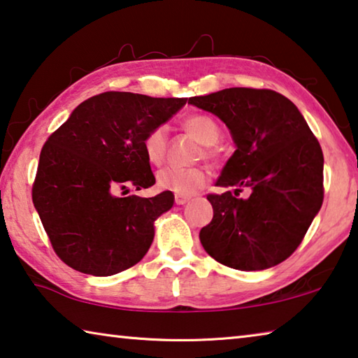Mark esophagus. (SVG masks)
<instances>
[{
  "mask_svg": "<svg viewBox=\"0 0 358 358\" xmlns=\"http://www.w3.org/2000/svg\"><path fill=\"white\" fill-rule=\"evenodd\" d=\"M187 201H189V197L187 196H178V194L175 196V203L177 205H185Z\"/></svg>",
  "mask_w": 358,
  "mask_h": 358,
  "instance_id": "34e87169",
  "label": "esophagus"
}]
</instances>
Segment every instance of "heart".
I'll list each match as a JSON object with an SVG mask.
<instances>
[{
  "mask_svg": "<svg viewBox=\"0 0 358 358\" xmlns=\"http://www.w3.org/2000/svg\"><path fill=\"white\" fill-rule=\"evenodd\" d=\"M183 128L205 145V155L213 156L211 147L217 143L221 129L216 121L208 115H191L185 118ZM167 151V129L164 126H156L143 138V153L151 164H161ZM208 171L202 166L178 167L167 166L156 173V185L164 191H171L178 196H189L208 181Z\"/></svg>",
  "mask_w": 358,
  "mask_h": 358,
  "instance_id": "obj_1",
  "label": "heart"
}]
</instances>
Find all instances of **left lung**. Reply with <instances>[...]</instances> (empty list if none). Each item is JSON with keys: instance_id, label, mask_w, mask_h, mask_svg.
Wrapping results in <instances>:
<instances>
[{"instance_id": "obj_1", "label": "left lung", "mask_w": 358, "mask_h": 358, "mask_svg": "<svg viewBox=\"0 0 358 358\" xmlns=\"http://www.w3.org/2000/svg\"><path fill=\"white\" fill-rule=\"evenodd\" d=\"M189 104L222 120L237 150L208 194L213 220L202 227L203 250L235 270H265L300 246L324 201V155L292 101L273 90L226 88ZM241 187L252 189L238 198Z\"/></svg>"}]
</instances>
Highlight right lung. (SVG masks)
Segmentation results:
<instances>
[{
  "label": "right lung",
  "instance_id": "1",
  "mask_svg": "<svg viewBox=\"0 0 358 358\" xmlns=\"http://www.w3.org/2000/svg\"><path fill=\"white\" fill-rule=\"evenodd\" d=\"M186 101L106 92L77 106L47 138L33 203L53 251L71 268L110 276L147 254L156 217L172 208L173 194L120 197L118 192L156 183L143 138Z\"/></svg>",
  "mask_w": 358,
  "mask_h": 358
}]
</instances>
